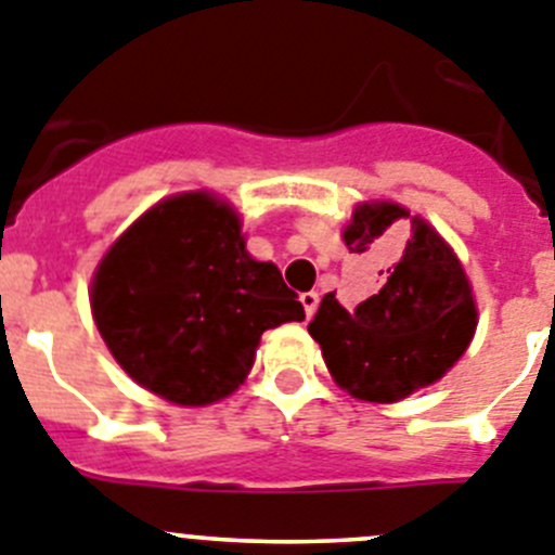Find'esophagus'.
<instances>
[{
    "label": "esophagus",
    "instance_id": "obj_1",
    "mask_svg": "<svg viewBox=\"0 0 555 555\" xmlns=\"http://www.w3.org/2000/svg\"><path fill=\"white\" fill-rule=\"evenodd\" d=\"M298 301H301V307H304V312H307V318H312L314 309H318V301H321V296H318L314 289H307V293H301V296H298Z\"/></svg>",
    "mask_w": 555,
    "mask_h": 555
}]
</instances>
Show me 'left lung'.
Returning a JSON list of instances; mask_svg holds the SVG:
<instances>
[{"mask_svg": "<svg viewBox=\"0 0 555 555\" xmlns=\"http://www.w3.org/2000/svg\"><path fill=\"white\" fill-rule=\"evenodd\" d=\"M402 237V257L378 269V289L353 309L326 293L309 323L334 382L353 398L392 403L446 376L470 346L476 301L462 262L437 229L392 202L359 204L343 232L364 266Z\"/></svg>", "mask_w": 555, "mask_h": 555, "instance_id": "8db88e82", "label": "left lung"}]
</instances>
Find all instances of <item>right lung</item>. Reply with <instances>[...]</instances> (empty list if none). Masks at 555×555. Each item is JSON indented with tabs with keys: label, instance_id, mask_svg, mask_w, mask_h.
Here are the masks:
<instances>
[{
	"label": "right lung",
	"instance_id": "right-lung-1",
	"mask_svg": "<svg viewBox=\"0 0 555 555\" xmlns=\"http://www.w3.org/2000/svg\"><path fill=\"white\" fill-rule=\"evenodd\" d=\"M296 298L273 262L246 251L241 216L202 191L143 212L91 284L109 353L141 387L179 406L232 396L262 332L304 321Z\"/></svg>",
	"mask_w": 555,
	"mask_h": 555
}]
</instances>
